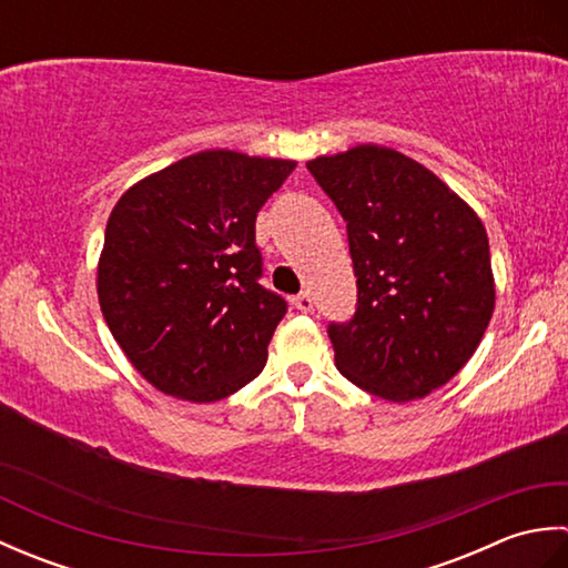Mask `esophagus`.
Here are the masks:
<instances>
[{
  "instance_id": "esophagus-1",
  "label": "esophagus",
  "mask_w": 568,
  "mask_h": 568,
  "mask_svg": "<svg viewBox=\"0 0 568 568\" xmlns=\"http://www.w3.org/2000/svg\"><path fill=\"white\" fill-rule=\"evenodd\" d=\"M312 305H315V303H312V295L310 293H300V295L293 297V307L300 310V312H310Z\"/></svg>"
}]
</instances>
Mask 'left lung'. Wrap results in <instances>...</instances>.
<instances>
[{"mask_svg": "<svg viewBox=\"0 0 568 568\" xmlns=\"http://www.w3.org/2000/svg\"><path fill=\"white\" fill-rule=\"evenodd\" d=\"M307 168L346 220L358 285L354 320L329 327L334 364L383 400H419L468 364L493 317L486 226L429 168L378 143Z\"/></svg>", "mask_w": 568, "mask_h": 568, "instance_id": "obj_1", "label": "left lung"}]
</instances>
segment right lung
<instances>
[{"mask_svg":"<svg viewBox=\"0 0 568 568\" xmlns=\"http://www.w3.org/2000/svg\"><path fill=\"white\" fill-rule=\"evenodd\" d=\"M295 165L207 149L116 200L98 297L116 344L155 390L214 403L263 371L285 300L258 285L256 214Z\"/></svg>","mask_w":568,"mask_h":568,"instance_id":"add662e5","label":"right lung"}]
</instances>
